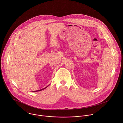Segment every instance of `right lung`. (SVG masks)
<instances>
[{"mask_svg": "<svg viewBox=\"0 0 123 123\" xmlns=\"http://www.w3.org/2000/svg\"><path fill=\"white\" fill-rule=\"evenodd\" d=\"M46 88H47V87H45V88H43V89H41V90H38V91H35V92H38V91H42V90H43V89H45Z\"/></svg>", "mask_w": 123, "mask_h": 123, "instance_id": "1", "label": "right lung"}]
</instances>
